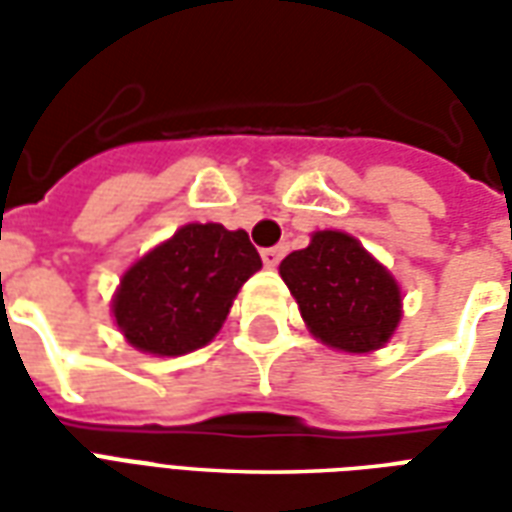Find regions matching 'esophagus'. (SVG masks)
Masks as SVG:
<instances>
[{
  "label": "esophagus",
  "instance_id": "obj_1",
  "mask_svg": "<svg viewBox=\"0 0 512 512\" xmlns=\"http://www.w3.org/2000/svg\"><path fill=\"white\" fill-rule=\"evenodd\" d=\"M282 255H285V249H282V246H268V249H263V252H260V257H263L266 268H277L279 260H282Z\"/></svg>",
  "mask_w": 512,
  "mask_h": 512
}]
</instances>
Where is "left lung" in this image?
<instances>
[{"label": "left lung", "instance_id": "obj_1", "mask_svg": "<svg viewBox=\"0 0 512 512\" xmlns=\"http://www.w3.org/2000/svg\"><path fill=\"white\" fill-rule=\"evenodd\" d=\"M307 329L323 345L370 354L395 334L403 299L395 277L354 235L318 230L307 249L279 263Z\"/></svg>", "mask_w": 512, "mask_h": 512}]
</instances>
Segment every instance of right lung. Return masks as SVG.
Wrapping results in <instances>:
<instances>
[{
  "mask_svg": "<svg viewBox=\"0 0 512 512\" xmlns=\"http://www.w3.org/2000/svg\"><path fill=\"white\" fill-rule=\"evenodd\" d=\"M263 260L244 230L183 224L128 268L115 299L117 329L136 351L180 356L208 345Z\"/></svg>",
  "mask_w": 512,
  "mask_h": 512,
  "instance_id": "1",
  "label": "right lung"
}]
</instances>
